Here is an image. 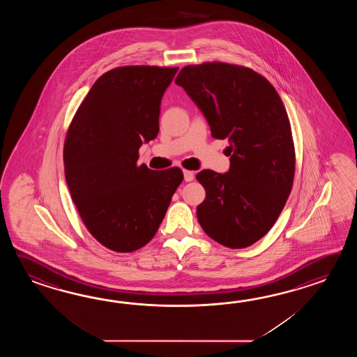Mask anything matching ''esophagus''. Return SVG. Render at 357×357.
<instances>
[{
	"instance_id": "1",
	"label": "esophagus",
	"mask_w": 357,
	"mask_h": 357,
	"mask_svg": "<svg viewBox=\"0 0 357 357\" xmlns=\"http://www.w3.org/2000/svg\"><path fill=\"white\" fill-rule=\"evenodd\" d=\"M194 172L192 171H188V169H183V178H185V181L190 182L194 180Z\"/></svg>"
}]
</instances>
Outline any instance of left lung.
Returning a JSON list of instances; mask_svg holds the SVG:
<instances>
[{"label": "left lung", "mask_w": 357, "mask_h": 357, "mask_svg": "<svg viewBox=\"0 0 357 357\" xmlns=\"http://www.w3.org/2000/svg\"><path fill=\"white\" fill-rule=\"evenodd\" d=\"M175 83L233 153L226 174H197L206 194L197 220L220 245L248 248L273 227L294 183L295 146L281 97L264 76L225 62L189 65Z\"/></svg>", "instance_id": "left-lung-1"}]
</instances>
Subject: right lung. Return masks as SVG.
Listing matches in <instances>:
<instances>
[{"label": "right lung", "instance_id": "right-lung-1", "mask_svg": "<svg viewBox=\"0 0 357 357\" xmlns=\"http://www.w3.org/2000/svg\"><path fill=\"white\" fill-rule=\"evenodd\" d=\"M178 68L122 66L93 84L63 146L65 177L85 227L109 250L149 243L183 180L180 168L137 166L160 131V100Z\"/></svg>", "mask_w": 357, "mask_h": 357}]
</instances>
